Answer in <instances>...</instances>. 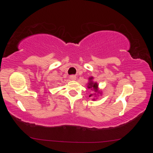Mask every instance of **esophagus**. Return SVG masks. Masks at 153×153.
<instances>
[{
    "mask_svg": "<svg viewBox=\"0 0 153 153\" xmlns=\"http://www.w3.org/2000/svg\"><path fill=\"white\" fill-rule=\"evenodd\" d=\"M69 78H70L71 80H76V76H74V75H72V76H70Z\"/></svg>",
    "mask_w": 153,
    "mask_h": 153,
    "instance_id": "34e87169",
    "label": "esophagus"
}]
</instances>
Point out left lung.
Listing matches in <instances>:
<instances>
[{"label":"left lung","mask_w":153,"mask_h":153,"mask_svg":"<svg viewBox=\"0 0 153 153\" xmlns=\"http://www.w3.org/2000/svg\"><path fill=\"white\" fill-rule=\"evenodd\" d=\"M93 79V77H89V83L88 84V88L91 89L92 90H94L95 92L97 93H100V91L98 90V85L97 82H94L92 81ZM94 94H90L89 97H93ZM94 96H96V94H94ZM92 100H94V98H93Z\"/></svg>","instance_id":"left-lung-1"}]
</instances>
